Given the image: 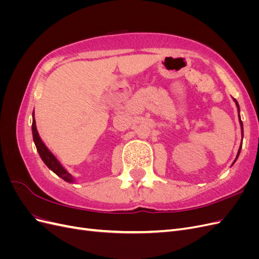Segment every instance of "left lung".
I'll list each match as a JSON object with an SVG mask.
<instances>
[{
    "label": "left lung",
    "instance_id": "1",
    "mask_svg": "<svg viewBox=\"0 0 259 259\" xmlns=\"http://www.w3.org/2000/svg\"><path fill=\"white\" fill-rule=\"evenodd\" d=\"M234 100V103H236V105H237V107H238V112H240V107H239V104H238V101L236 100V99H233ZM239 120H240V125H241V130H242V138H243V123H242V121H241V117H240V113H239ZM241 148H242V144H241V146H240V149H239V151H238V155H237V158H236V160L238 159V156H239V154H240V151H241ZM236 160H234V162H236ZM233 162V163H234Z\"/></svg>",
    "mask_w": 259,
    "mask_h": 259
}]
</instances>
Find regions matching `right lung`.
Instances as JSON below:
<instances>
[{"mask_svg":"<svg viewBox=\"0 0 259 259\" xmlns=\"http://www.w3.org/2000/svg\"><path fill=\"white\" fill-rule=\"evenodd\" d=\"M34 113H32V115ZM32 135H33V140H34V144L36 147V150H37L38 154H40L43 162L46 164V166H48L50 169H52L54 173L58 175L60 178L66 180V182H68V183L74 182V179L71 176V174H69L68 171L64 167H62V165L58 162V160L55 158L54 154L49 150L48 148H46V146L41 140L40 136H38V133L36 131L34 115H33V121H32Z\"/></svg>","mask_w":259,"mask_h":259,"instance_id":"right-lung-1","label":"right lung"}]
</instances>
